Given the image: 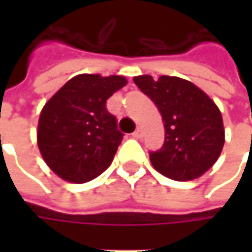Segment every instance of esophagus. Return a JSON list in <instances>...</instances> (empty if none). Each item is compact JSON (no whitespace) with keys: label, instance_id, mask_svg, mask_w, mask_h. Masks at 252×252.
<instances>
[{"label":"esophagus","instance_id":"obj_1","mask_svg":"<svg viewBox=\"0 0 252 252\" xmlns=\"http://www.w3.org/2000/svg\"><path fill=\"white\" fill-rule=\"evenodd\" d=\"M141 136H143V129L141 127H137L136 130L133 131V137L134 139H140Z\"/></svg>","mask_w":252,"mask_h":252}]
</instances>
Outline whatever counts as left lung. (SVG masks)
Instances as JSON below:
<instances>
[{
  "instance_id": "1",
  "label": "left lung",
  "mask_w": 252,
  "mask_h": 252,
  "mask_svg": "<svg viewBox=\"0 0 252 252\" xmlns=\"http://www.w3.org/2000/svg\"><path fill=\"white\" fill-rule=\"evenodd\" d=\"M134 84L158 108L165 139L160 150L150 151L153 167L174 181L203 175L224 144L221 113L216 103L195 84L178 77L151 75L133 78Z\"/></svg>"
}]
</instances>
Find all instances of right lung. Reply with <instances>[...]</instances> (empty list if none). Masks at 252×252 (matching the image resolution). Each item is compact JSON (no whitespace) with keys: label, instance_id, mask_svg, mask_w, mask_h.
<instances>
[{"label":"right lung","instance_id":"right-lung-1","mask_svg":"<svg viewBox=\"0 0 252 252\" xmlns=\"http://www.w3.org/2000/svg\"><path fill=\"white\" fill-rule=\"evenodd\" d=\"M126 83L122 75L80 74L44 105L37 146L46 164L60 178L84 184L111 165L123 133L106 109V101Z\"/></svg>","mask_w":252,"mask_h":252}]
</instances>
